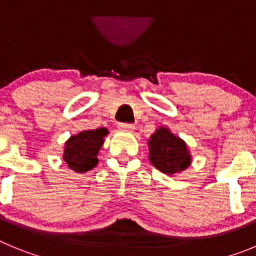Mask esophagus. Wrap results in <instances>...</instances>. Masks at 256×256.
I'll return each instance as SVG.
<instances>
[{
    "label": "esophagus",
    "instance_id": "34e87169",
    "mask_svg": "<svg viewBox=\"0 0 256 256\" xmlns=\"http://www.w3.org/2000/svg\"><path fill=\"white\" fill-rule=\"evenodd\" d=\"M118 128H119V130H123V132H132L134 126L128 123H119L118 124Z\"/></svg>",
    "mask_w": 256,
    "mask_h": 256
}]
</instances>
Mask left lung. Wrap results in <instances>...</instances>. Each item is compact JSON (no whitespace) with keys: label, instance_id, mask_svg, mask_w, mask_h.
Returning <instances> with one entry per match:
<instances>
[{"label":"left lung","instance_id":"8db88e82","mask_svg":"<svg viewBox=\"0 0 256 256\" xmlns=\"http://www.w3.org/2000/svg\"><path fill=\"white\" fill-rule=\"evenodd\" d=\"M150 162L165 174L184 170L191 164L186 142L174 136L168 128H159L148 140Z\"/></svg>","mask_w":256,"mask_h":256}]
</instances>
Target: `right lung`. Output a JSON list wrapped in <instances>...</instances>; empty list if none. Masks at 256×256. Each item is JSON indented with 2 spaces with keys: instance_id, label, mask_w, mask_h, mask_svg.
<instances>
[{
  "instance_id": "right-lung-1",
  "label": "right lung",
  "mask_w": 256,
  "mask_h": 256,
  "mask_svg": "<svg viewBox=\"0 0 256 256\" xmlns=\"http://www.w3.org/2000/svg\"><path fill=\"white\" fill-rule=\"evenodd\" d=\"M108 134V130H83L79 134L70 137L65 144L64 160L68 166L74 172L83 173L91 170L98 162L97 154L104 144V137Z\"/></svg>"
}]
</instances>
